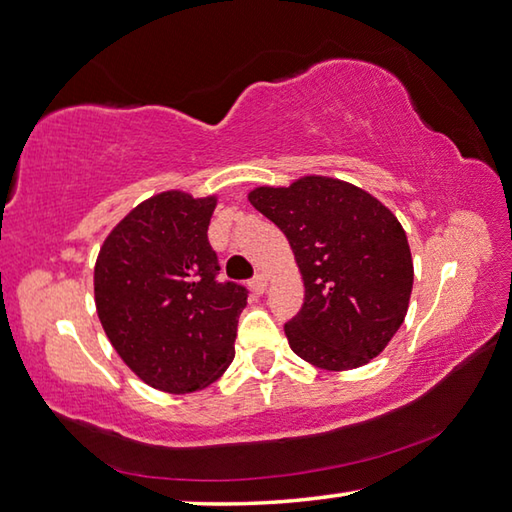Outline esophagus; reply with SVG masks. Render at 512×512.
<instances>
[{
	"label": "esophagus",
	"instance_id": "34e87169",
	"mask_svg": "<svg viewBox=\"0 0 512 512\" xmlns=\"http://www.w3.org/2000/svg\"><path fill=\"white\" fill-rule=\"evenodd\" d=\"M249 288H251V292L261 297V294L267 290V279H265V276H256V279H251Z\"/></svg>",
	"mask_w": 512,
	"mask_h": 512
}]
</instances>
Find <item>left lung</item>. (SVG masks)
Returning <instances> with one entry per match:
<instances>
[{"instance_id": "8db88e82", "label": "left lung", "mask_w": 512, "mask_h": 512, "mask_svg": "<svg viewBox=\"0 0 512 512\" xmlns=\"http://www.w3.org/2000/svg\"><path fill=\"white\" fill-rule=\"evenodd\" d=\"M247 197L285 233L306 288L299 315L285 324L292 351L326 371L369 364L398 333L414 288L396 215L360 186L324 175L258 186Z\"/></svg>"}]
</instances>
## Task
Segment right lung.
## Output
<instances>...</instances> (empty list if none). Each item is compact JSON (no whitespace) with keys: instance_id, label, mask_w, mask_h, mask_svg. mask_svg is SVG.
Segmentation results:
<instances>
[{"instance_id":"obj_1","label":"right lung","mask_w":512,"mask_h":512,"mask_svg":"<svg viewBox=\"0 0 512 512\" xmlns=\"http://www.w3.org/2000/svg\"><path fill=\"white\" fill-rule=\"evenodd\" d=\"M218 197L164 191L125 215L94 265L107 339L139 380L166 393L209 387L229 369L247 290L218 283L209 222Z\"/></svg>"}]
</instances>
